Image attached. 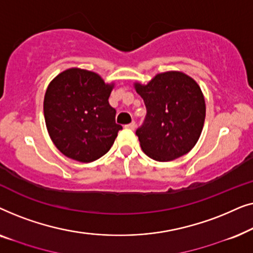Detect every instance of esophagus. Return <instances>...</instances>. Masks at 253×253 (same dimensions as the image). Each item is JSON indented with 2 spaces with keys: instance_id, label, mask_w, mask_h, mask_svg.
I'll use <instances>...</instances> for the list:
<instances>
[{
  "instance_id": "1",
  "label": "esophagus",
  "mask_w": 253,
  "mask_h": 253,
  "mask_svg": "<svg viewBox=\"0 0 253 253\" xmlns=\"http://www.w3.org/2000/svg\"><path fill=\"white\" fill-rule=\"evenodd\" d=\"M126 129H130V130H134V129H136V123H134L132 121V122H131L130 124L126 126Z\"/></svg>"
}]
</instances>
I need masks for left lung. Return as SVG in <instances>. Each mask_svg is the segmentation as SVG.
<instances>
[{"instance_id": "obj_1", "label": "left lung", "mask_w": 253, "mask_h": 253, "mask_svg": "<svg viewBox=\"0 0 253 253\" xmlns=\"http://www.w3.org/2000/svg\"><path fill=\"white\" fill-rule=\"evenodd\" d=\"M133 86L147 110L136 131L144 153L160 162L189 153L202 134L206 115L205 98L195 79L184 72L167 71L146 85Z\"/></svg>"}]
</instances>
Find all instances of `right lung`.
<instances>
[{"mask_svg": "<svg viewBox=\"0 0 253 253\" xmlns=\"http://www.w3.org/2000/svg\"><path fill=\"white\" fill-rule=\"evenodd\" d=\"M114 86L79 68L67 69L49 83L43 99L44 121L62 154L87 164L110 150L122 129L108 102Z\"/></svg>", "mask_w": 253, "mask_h": 253, "instance_id": "right-lung-1", "label": "right lung"}]
</instances>
